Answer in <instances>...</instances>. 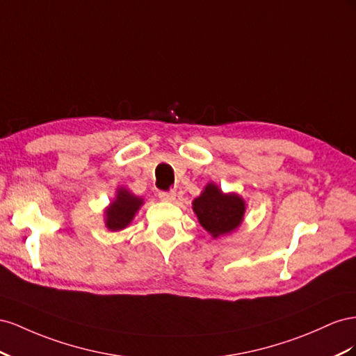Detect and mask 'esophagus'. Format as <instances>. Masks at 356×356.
Wrapping results in <instances>:
<instances>
[{
    "mask_svg": "<svg viewBox=\"0 0 356 356\" xmlns=\"http://www.w3.org/2000/svg\"><path fill=\"white\" fill-rule=\"evenodd\" d=\"M159 198L165 202H172L176 200V192L175 191H162V192H159Z\"/></svg>",
    "mask_w": 356,
    "mask_h": 356,
    "instance_id": "1",
    "label": "esophagus"
}]
</instances>
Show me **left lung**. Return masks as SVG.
I'll return each instance as SVG.
<instances>
[{"instance_id": "8db88e82", "label": "left lung", "mask_w": 356, "mask_h": 356, "mask_svg": "<svg viewBox=\"0 0 356 356\" xmlns=\"http://www.w3.org/2000/svg\"><path fill=\"white\" fill-rule=\"evenodd\" d=\"M200 225L213 238L225 237L238 229L246 213V201L237 192H223L216 184H207L192 201Z\"/></svg>"}]
</instances>
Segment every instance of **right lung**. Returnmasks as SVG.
Returning <instances> with one entry per match:
<instances>
[{
    "label": "right lung",
    "mask_w": 356,
    "mask_h": 356,
    "mask_svg": "<svg viewBox=\"0 0 356 356\" xmlns=\"http://www.w3.org/2000/svg\"><path fill=\"white\" fill-rule=\"evenodd\" d=\"M145 204V198L134 195L127 188H118L116 195L104 209V225L108 231L118 232L125 229L136 218L140 207Z\"/></svg>",
    "instance_id": "right-lung-1"
}]
</instances>
